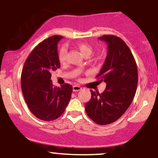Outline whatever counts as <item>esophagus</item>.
<instances>
[{"instance_id": "1", "label": "esophagus", "mask_w": 158, "mask_h": 158, "mask_svg": "<svg viewBox=\"0 0 158 158\" xmlns=\"http://www.w3.org/2000/svg\"><path fill=\"white\" fill-rule=\"evenodd\" d=\"M81 90V88L79 85H73V91L77 92V91H79V90Z\"/></svg>"}]
</instances>
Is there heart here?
Here are the masks:
<instances>
[{"label":"heart","mask_w":158,"mask_h":158,"mask_svg":"<svg viewBox=\"0 0 158 158\" xmlns=\"http://www.w3.org/2000/svg\"><path fill=\"white\" fill-rule=\"evenodd\" d=\"M77 48L80 50V52L82 53V55L85 57H88L93 53L94 49L92 48L91 45L86 42H77ZM67 55H68V48L66 46H62L59 48L58 51V59L60 62L63 63L66 61Z\"/></svg>","instance_id":"b5f03b06"}]
</instances>
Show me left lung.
I'll list each match as a JSON object with an SVG mask.
<instances>
[{
	"label": "left lung",
	"instance_id": "obj_1",
	"mask_svg": "<svg viewBox=\"0 0 158 158\" xmlns=\"http://www.w3.org/2000/svg\"><path fill=\"white\" fill-rule=\"evenodd\" d=\"M108 44L106 61L97 79L106 83L103 93L91 92L85 106L94 122L107 125L115 122L126 112L135 97L138 81L137 67L131 50L120 38L112 35L99 37Z\"/></svg>",
	"mask_w": 158,
	"mask_h": 158
}]
</instances>
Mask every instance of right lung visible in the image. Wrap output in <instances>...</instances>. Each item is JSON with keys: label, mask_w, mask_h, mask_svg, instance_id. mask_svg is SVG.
<instances>
[{"label": "right lung", "mask_w": 158, "mask_h": 158, "mask_svg": "<svg viewBox=\"0 0 158 158\" xmlns=\"http://www.w3.org/2000/svg\"><path fill=\"white\" fill-rule=\"evenodd\" d=\"M61 35H52L39 43L27 57L21 72V90L29 109L37 118L51 121L64 113L73 87H53L51 72L60 68L57 44Z\"/></svg>", "instance_id": "obj_1"}]
</instances>
